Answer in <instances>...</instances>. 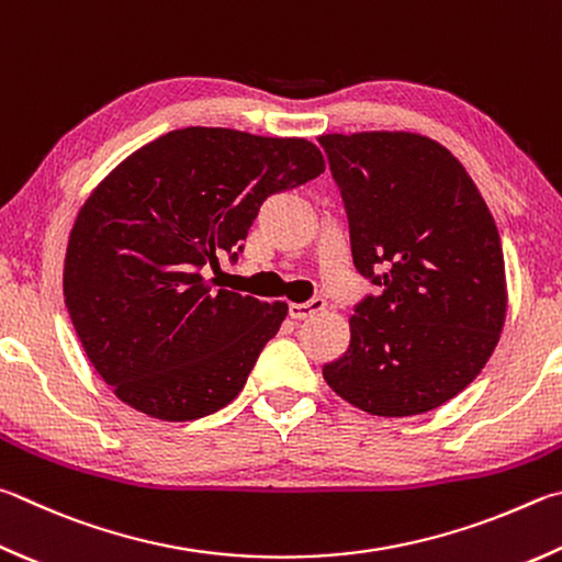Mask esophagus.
<instances>
[{"instance_id": "34e87169", "label": "esophagus", "mask_w": 562, "mask_h": 562, "mask_svg": "<svg viewBox=\"0 0 562 562\" xmlns=\"http://www.w3.org/2000/svg\"><path fill=\"white\" fill-rule=\"evenodd\" d=\"M326 302L322 297H314L310 302H292L290 304V316L292 319H310V316L324 312Z\"/></svg>"}]
</instances>
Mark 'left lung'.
<instances>
[{
  "mask_svg": "<svg viewBox=\"0 0 562 562\" xmlns=\"http://www.w3.org/2000/svg\"><path fill=\"white\" fill-rule=\"evenodd\" d=\"M349 213L353 265L379 292L349 319L324 381L363 413L420 415L452 401L506 322L502 238L450 149L417 132L322 135Z\"/></svg>",
  "mask_w": 562,
  "mask_h": 562,
  "instance_id": "left-lung-1",
  "label": "left lung"
}]
</instances>
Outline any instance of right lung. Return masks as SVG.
<instances>
[{
    "mask_svg": "<svg viewBox=\"0 0 562 562\" xmlns=\"http://www.w3.org/2000/svg\"><path fill=\"white\" fill-rule=\"evenodd\" d=\"M324 169L310 139L183 127L132 151L90 191L68 236L64 300L122 403L187 423L243 391L288 302L216 290L203 268L246 240L270 193Z\"/></svg>",
    "mask_w": 562,
    "mask_h": 562,
    "instance_id": "add662e5",
    "label": "right lung"
}]
</instances>
